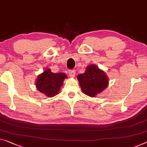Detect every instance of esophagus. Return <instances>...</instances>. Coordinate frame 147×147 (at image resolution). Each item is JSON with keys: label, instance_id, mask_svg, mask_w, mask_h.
Segmentation results:
<instances>
[{"label": "esophagus", "instance_id": "34e87169", "mask_svg": "<svg viewBox=\"0 0 147 147\" xmlns=\"http://www.w3.org/2000/svg\"><path fill=\"white\" fill-rule=\"evenodd\" d=\"M68 74L69 76L71 77V78H74L76 76V71L74 69H71V70H69L68 71Z\"/></svg>", "mask_w": 147, "mask_h": 147}]
</instances>
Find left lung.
<instances>
[{
	"instance_id": "left-lung-1",
	"label": "left lung",
	"mask_w": 147,
	"mask_h": 147,
	"mask_svg": "<svg viewBox=\"0 0 147 147\" xmlns=\"http://www.w3.org/2000/svg\"><path fill=\"white\" fill-rule=\"evenodd\" d=\"M78 79L83 92L92 97L105 89L108 84L105 72L93 64L87 67L86 71L78 75Z\"/></svg>"
}]
</instances>
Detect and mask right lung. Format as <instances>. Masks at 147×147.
I'll list each match as a JSON object with an SVG mask.
<instances>
[{
  "mask_svg": "<svg viewBox=\"0 0 147 147\" xmlns=\"http://www.w3.org/2000/svg\"><path fill=\"white\" fill-rule=\"evenodd\" d=\"M64 73L55 74L47 69L37 77L36 87L42 93L48 97H53L58 94L60 87L62 86L63 81L66 78Z\"/></svg>",
  "mask_w": 147,
  "mask_h": 147,
  "instance_id": "obj_1",
  "label": "right lung"
}]
</instances>
